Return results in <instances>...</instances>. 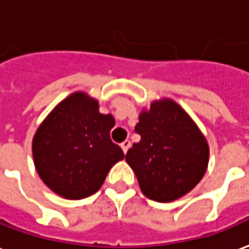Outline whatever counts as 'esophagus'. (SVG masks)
Wrapping results in <instances>:
<instances>
[{
	"label": "esophagus",
	"instance_id": "1",
	"mask_svg": "<svg viewBox=\"0 0 249 249\" xmlns=\"http://www.w3.org/2000/svg\"><path fill=\"white\" fill-rule=\"evenodd\" d=\"M130 147V142L129 140H124V142H121V148H123V151H124L125 154H126V151L129 149Z\"/></svg>",
	"mask_w": 249,
	"mask_h": 249
}]
</instances>
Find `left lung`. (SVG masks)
Here are the masks:
<instances>
[{"label":"left lung","instance_id":"obj_1","mask_svg":"<svg viewBox=\"0 0 249 249\" xmlns=\"http://www.w3.org/2000/svg\"><path fill=\"white\" fill-rule=\"evenodd\" d=\"M142 139L125 155L142 194L171 202L199 183L209 161V145L187 113L164 98L142 110L135 126Z\"/></svg>","mask_w":249,"mask_h":249}]
</instances>
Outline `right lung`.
<instances>
[{
    "label": "right lung",
    "instance_id": "obj_1",
    "mask_svg": "<svg viewBox=\"0 0 249 249\" xmlns=\"http://www.w3.org/2000/svg\"><path fill=\"white\" fill-rule=\"evenodd\" d=\"M86 93L69 95L41 123L32 142L35 167L53 193L82 199L100 190L109 170L124 159L110 139L116 121Z\"/></svg>",
    "mask_w": 249,
    "mask_h": 249
}]
</instances>
